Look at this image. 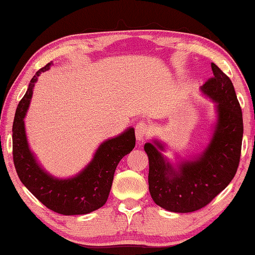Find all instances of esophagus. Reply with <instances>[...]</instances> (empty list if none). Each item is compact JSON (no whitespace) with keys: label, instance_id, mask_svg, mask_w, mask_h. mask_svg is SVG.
Returning a JSON list of instances; mask_svg holds the SVG:
<instances>
[{"label":"esophagus","instance_id":"obj_1","mask_svg":"<svg viewBox=\"0 0 255 255\" xmlns=\"http://www.w3.org/2000/svg\"><path fill=\"white\" fill-rule=\"evenodd\" d=\"M135 130H136V138L139 141H143L145 139V137L147 136L148 133V126L147 124L145 122H139L135 127Z\"/></svg>","mask_w":255,"mask_h":255}]
</instances>
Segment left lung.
I'll return each mask as SVG.
<instances>
[{"label":"left lung","mask_w":255,"mask_h":255,"mask_svg":"<svg viewBox=\"0 0 255 255\" xmlns=\"http://www.w3.org/2000/svg\"><path fill=\"white\" fill-rule=\"evenodd\" d=\"M214 76L202 92L217 103L218 120L204 154L174 169L158 152L155 141L144 146L148 155V188L154 202L173 213H191L204 208L234 178L240 164L243 117L234 85L221 68L211 63Z\"/></svg>","instance_id":"left-lung-1"}]
</instances>
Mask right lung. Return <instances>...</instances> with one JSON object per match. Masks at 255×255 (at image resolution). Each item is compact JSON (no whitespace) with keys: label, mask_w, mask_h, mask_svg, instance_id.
<instances>
[{"label":"right lung","mask_w":255,"mask_h":255,"mask_svg":"<svg viewBox=\"0 0 255 255\" xmlns=\"http://www.w3.org/2000/svg\"><path fill=\"white\" fill-rule=\"evenodd\" d=\"M51 65L53 62L33 75L27 92L16 108L12 127L14 167L24 187L47 208L66 216L85 215L101 208L106 204L116 167L120 159L135 147V130L129 128L122 135L102 143L89 165L74 178L59 180L47 174L30 152L23 118L27 114L38 76L41 72L48 71Z\"/></svg>","instance_id":"add662e5"}]
</instances>
